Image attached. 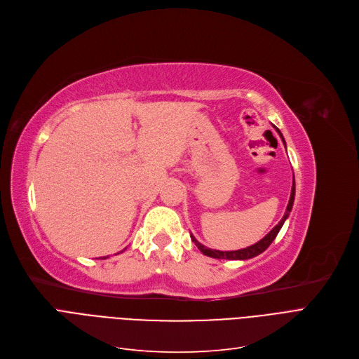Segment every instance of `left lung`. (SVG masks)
Instances as JSON below:
<instances>
[{"label":"left lung","mask_w":359,"mask_h":359,"mask_svg":"<svg viewBox=\"0 0 359 359\" xmlns=\"http://www.w3.org/2000/svg\"><path fill=\"white\" fill-rule=\"evenodd\" d=\"M271 126H273V124H271ZM273 128H275V130L278 131V134L280 135V139H282V142H283V144H285V147H286V143H285V139H283V135H282L280 130H279L276 126H273ZM294 200H295V178L292 180V190H291V197H289V203H287V206H286V212H285L283 217L280 219L279 224H278L275 228H273L264 238H262V240H260L259 243H255V244H252V245H250V247H247V248L235 250V251H220V250H212V248L204 247L203 244H200V243L196 240V238H194L193 235H191V240H193V243L197 245V248H198L204 255H208V257H212V259H222V260H248V259H252V257H257L259 254H262L263 251H266V250L269 248V245L273 243V240H275L276 235L279 233L280 228H282L283 224H285V220L289 217V213H291V210H292Z\"/></svg>","instance_id":"obj_1"}]
</instances>
